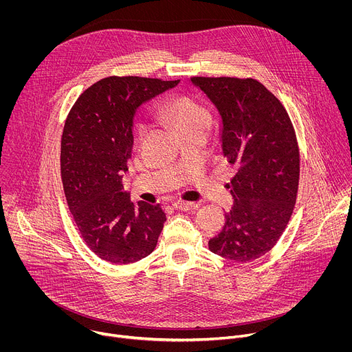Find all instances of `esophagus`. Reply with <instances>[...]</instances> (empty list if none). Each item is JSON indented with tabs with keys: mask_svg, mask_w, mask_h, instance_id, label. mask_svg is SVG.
Segmentation results:
<instances>
[{
	"mask_svg": "<svg viewBox=\"0 0 352 352\" xmlns=\"http://www.w3.org/2000/svg\"><path fill=\"white\" fill-rule=\"evenodd\" d=\"M174 208H175V209H179V210L188 212V210L196 209V208H197V204H195V202H181V200H178V202L174 204Z\"/></svg>",
	"mask_w": 352,
	"mask_h": 352,
	"instance_id": "obj_1",
	"label": "esophagus"
}]
</instances>
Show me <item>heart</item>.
Wrapping results in <instances>:
<instances>
[{
    "label": "heart",
    "instance_id": "b5f03b06",
    "mask_svg": "<svg viewBox=\"0 0 352 352\" xmlns=\"http://www.w3.org/2000/svg\"><path fill=\"white\" fill-rule=\"evenodd\" d=\"M160 118L168 124L179 136L189 132H208L212 124L209 110L190 97H177L160 109ZM146 128L139 126V133L144 135Z\"/></svg>",
    "mask_w": 352,
    "mask_h": 352
}]
</instances>
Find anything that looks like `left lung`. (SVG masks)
<instances>
[{"label":"left lung","mask_w":352,"mask_h":352,"mask_svg":"<svg viewBox=\"0 0 352 352\" xmlns=\"http://www.w3.org/2000/svg\"><path fill=\"white\" fill-rule=\"evenodd\" d=\"M220 117L224 157L236 168L228 184L234 206L209 249L246 263L276 245L294 210L299 152L289 117L278 98L255 79L190 78Z\"/></svg>","instance_id":"1"}]
</instances>
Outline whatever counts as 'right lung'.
Wrapping results in <instances>:
<instances>
[{"label": "right lung", "instance_id": "right-lung-1", "mask_svg": "<svg viewBox=\"0 0 352 352\" xmlns=\"http://www.w3.org/2000/svg\"><path fill=\"white\" fill-rule=\"evenodd\" d=\"M178 83L104 78L79 96L65 121L61 178L67 202L83 241L106 262L135 263L157 245L166 213L160 205L132 202L122 174L132 156L139 107Z\"/></svg>", "mask_w": 352, "mask_h": 352}]
</instances>
